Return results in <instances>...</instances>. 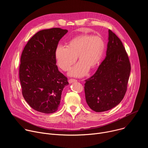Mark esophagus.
Instances as JSON below:
<instances>
[{"label":"esophagus","instance_id":"34e87169","mask_svg":"<svg viewBox=\"0 0 148 148\" xmlns=\"http://www.w3.org/2000/svg\"><path fill=\"white\" fill-rule=\"evenodd\" d=\"M77 80L75 79H73V78H71L69 80V83H72V82H77Z\"/></svg>","mask_w":148,"mask_h":148}]
</instances>
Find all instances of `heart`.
I'll list each match as a JSON object with an SVG mask.
<instances>
[{
	"label": "heart",
	"mask_w": 148,
	"mask_h": 148,
	"mask_svg": "<svg viewBox=\"0 0 148 148\" xmlns=\"http://www.w3.org/2000/svg\"><path fill=\"white\" fill-rule=\"evenodd\" d=\"M105 49L103 40L98 36L81 34L70 41L67 47L58 45L55 56L57 63L63 71H68L77 59L80 60L73 67L69 75L82 77L100 62Z\"/></svg>",
	"instance_id": "obj_1"
}]
</instances>
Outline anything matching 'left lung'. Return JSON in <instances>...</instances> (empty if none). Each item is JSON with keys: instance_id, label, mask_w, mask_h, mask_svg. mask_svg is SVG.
I'll list each match as a JSON object with an SVG mask.
<instances>
[{"instance_id": "1", "label": "left lung", "mask_w": 148, "mask_h": 148, "mask_svg": "<svg viewBox=\"0 0 148 148\" xmlns=\"http://www.w3.org/2000/svg\"><path fill=\"white\" fill-rule=\"evenodd\" d=\"M108 32L107 56L84 84L86 102L97 112L110 110L121 102L127 90L131 72L129 57L122 41L111 30Z\"/></svg>"}]
</instances>
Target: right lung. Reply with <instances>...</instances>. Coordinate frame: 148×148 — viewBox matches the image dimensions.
<instances>
[{
    "mask_svg": "<svg viewBox=\"0 0 148 148\" xmlns=\"http://www.w3.org/2000/svg\"><path fill=\"white\" fill-rule=\"evenodd\" d=\"M68 30L52 28L38 32L27 42L20 58L19 78L22 95L34 110L45 114L57 111L67 78L56 65L55 52Z\"/></svg>",
    "mask_w": 148,
    "mask_h": 148,
    "instance_id": "add662e5",
    "label": "right lung"
}]
</instances>
